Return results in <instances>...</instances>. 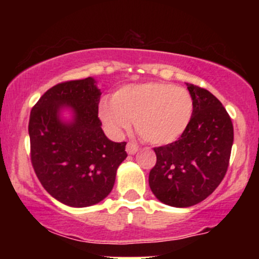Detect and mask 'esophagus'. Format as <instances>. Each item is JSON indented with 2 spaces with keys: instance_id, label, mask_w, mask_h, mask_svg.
<instances>
[{
  "instance_id": "34e87169",
  "label": "esophagus",
  "mask_w": 259,
  "mask_h": 259,
  "mask_svg": "<svg viewBox=\"0 0 259 259\" xmlns=\"http://www.w3.org/2000/svg\"><path fill=\"white\" fill-rule=\"evenodd\" d=\"M139 151V146H136L133 142H127L126 145V152L127 154H135Z\"/></svg>"
}]
</instances>
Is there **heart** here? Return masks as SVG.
<instances>
[{
	"label": "heart",
	"instance_id": "1",
	"mask_svg": "<svg viewBox=\"0 0 259 259\" xmlns=\"http://www.w3.org/2000/svg\"><path fill=\"white\" fill-rule=\"evenodd\" d=\"M194 99L186 89L162 81L132 84L103 100L99 115L113 135L119 136L132 127L144 141L168 145L186 132L194 114Z\"/></svg>",
	"mask_w": 259,
	"mask_h": 259
}]
</instances>
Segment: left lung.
<instances>
[{"mask_svg": "<svg viewBox=\"0 0 259 259\" xmlns=\"http://www.w3.org/2000/svg\"><path fill=\"white\" fill-rule=\"evenodd\" d=\"M194 99L191 123L179 140L154 147L156 165L148 184L153 195L171 207L200 203L227 174L234 127L227 109L206 89L186 84Z\"/></svg>", "mask_w": 259, "mask_h": 259, "instance_id": "1", "label": "left lung"}]
</instances>
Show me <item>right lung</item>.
Masks as SVG:
<instances>
[{
    "label": "right lung",
    "mask_w": 259,
    "mask_h": 259,
    "mask_svg": "<svg viewBox=\"0 0 259 259\" xmlns=\"http://www.w3.org/2000/svg\"><path fill=\"white\" fill-rule=\"evenodd\" d=\"M101 90L91 76L61 82L32 107L29 119L31 164L52 197L70 207H89L106 198L117 169L126 158V142H113L99 118ZM72 112L63 121L60 113Z\"/></svg>",
    "instance_id": "obj_1"
}]
</instances>
